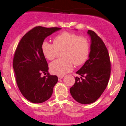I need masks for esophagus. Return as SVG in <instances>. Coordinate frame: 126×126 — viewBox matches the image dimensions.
<instances>
[{
	"label": "esophagus",
	"instance_id": "34e87169",
	"mask_svg": "<svg viewBox=\"0 0 126 126\" xmlns=\"http://www.w3.org/2000/svg\"><path fill=\"white\" fill-rule=\"evenodd\" d=\"M64 77V76H58V79L59 80H61V79Z\"/></svg>",
	"mask_w": 126,
	"mask_h": 126
}]
</instances>
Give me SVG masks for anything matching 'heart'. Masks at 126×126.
Listing matches in <instances>:
<instances>
[{
  "mask_svg": "<svg viewBox=\"0 0 126 126\" xmlns=\"http://www.w3.org/2000/svg\"><path fill=\"white\" fill-rule=\"evenodd\" d=\"M41 50L46 59L52 60L58 56L59 51L63 59H57L50 63V69L53 74L62 76L73 69L76 66L84 64L90 52V43L87 38L70 32L65 31L54 37L53 44L44 41Z\"/></svg>",
  "mask_w": 126,
  "mask_h": 126,
  "instance_id": "obj_1",
  "label": "heart"
}]
</instances>
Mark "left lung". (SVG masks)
Segmentation results:
<instances>
[{
	"instance_id": "8db88e82",
	"label": "left lung",
	"mask_w": 126,
	"mask_h": 126,
	"mask_svg": "<svg viewBox=\"0 0 126 126\" xmlns=\"http://www.w3.org/2000/svg\"><path fill=\"white\" fill-rule=\"evenodd\" d=\"M91 38L89 59L76 73L75 83L70 88L75 100L82 104L94 102L107 86L111 74V62L103 41L94 31L88 30Z\"/></svg>"
}]
</instances>
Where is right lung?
Here are the masks:
<instances>
[{
  "mask_svg": "<svg viewBox=\"0 0 126 126\" xmlns=\"http://www.w3.org/2000/svg\"><path fill=\"white\" fill-rule=\"evenodd\" d=\"M60 29L34 27L23 36L16 48L13 60L16 81L23 96L32 103H42L48 99L58 81L57 76L48 73L41 45L46 37ZM43 73L47 76L43 77Z\"/></svg>",
  "mask_w": 126,
  "mask_h": 126,
  "instance_id": "right-lung-1",
  "label": "right lung"
}]
</instances>
